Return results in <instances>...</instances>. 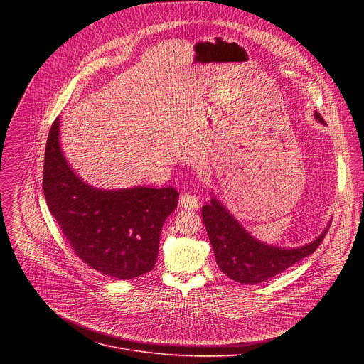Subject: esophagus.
Instances as JSON below:
<instances>
[{"label":"esophagus","mask_w":364,"mask_h":364,"mask_svg":"<svg viewBox=\"0 0 364 364\" xmlns=\"http://www.w3.org/2000/svg\"><path fill=\"white\" fill-rule=\"evenodd\" d=\"M198 198L191 194V193H184L180 196V205L183 207V209H187V210H194L198 207Z\"/></svg>","instance_id":"esophagus-1"}]
</instances>
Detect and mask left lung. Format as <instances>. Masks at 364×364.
<instances>
[{
	"label": "left lung",
	"instance_id": "obj_1",
	"mask_svg": "<svg viewBox=\"0 0 364 364\" xmlns=\"http://www.w3.org/2000/svg\"><path fill=\"white\" fill-rule=\"evenodd\" d=\"M314 117L326 124L318 112ZM201 212L219 269L239 284H259L284 272L314 253L327 233L326 229L305 246L284 249L255 239L215 197L203 205Z\"/></svg>",
	"mask_w": 364,
	"mask_h": 364
}]
</instances>
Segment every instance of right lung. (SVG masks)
I'll use <instances>...</instances> for the list:
<instances>
[{
    "label": "right lung",
    "instance_id": "1",
    "mask_svg": "<svg viewBox=\"0 0 364 364\" xmlns=\"http://www.w3.org/2000/svg\"><path fill=\"white\" fill-rule=\"evenodd\" d=\"M60 119L50 128L43 167L47 207L82 261L109 278L134 279L155 265L160 233L176 210L174 187L102 190L82 181L59 142Z\"/></svg>",
    "mask_w": 364,
    "mask_h": 364
}]
</instances>
